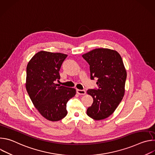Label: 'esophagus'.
Segmentation results:
<instances>
[{"mask_svg": "<svg viewBox=\"0 0 155 155\" xmlns=\"http://www.w3.org/2000/svg\"><path fill=\"white\" fill-rule=\"evenodd\" d=\"M77 93L80 95H84L86 94V91L84 90H77Z\"/></svg>", "mask_w": 155, "mask_h": 155, "instance_id": "1", "label": "esophagus"}]
</instances>
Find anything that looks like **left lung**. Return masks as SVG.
Here are the masks:
<instances>
[{
	"label": "left lung",
	"mask_w": 155,
	"mask_h": 155,
	"mask_svg": "<svg viewBox=\"0 0 155 155\" xmlns=\"http://www.w3.org/2000/svg\"><path fill=\"white\" fill-rule=\"evenodd\" d=\"M90 65L91 79L97 78V89L88 90L87 93L93 99L87 115L95 120L111 115L125 92L126 71L120 54L115 50L96 48L82 55Z\"/></svg>",
	"instance_id": "8db88e82"
}]
</instances>
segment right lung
Here are the masks:
<instances>
[{
	"mask_svg": "<svg viewBox=\"0 0 155 155\" xmlns=\"http://www.w3.org/2000/svg\"><path fill=\"white\" fill-rule=\"evenodd\" d=\"M68 55L40 51L29 61L26 68V87L35 107L47 120L57 121L68 114L66 104L76 94L75 88L58 87L59 71Z\"/></svg>",
	"mask_w": 155,
	"mask_h": 155,
	"instance_id": "obj_1",
	"label": "right lung"
}]
</instances>
